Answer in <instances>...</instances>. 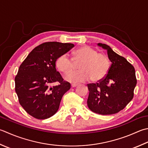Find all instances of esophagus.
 Listing matches in <instances>:
<instances>
[{
    "mask_svg": "<svg viewBox=\"0 0 148 148\" xmlns=\"http://www.w3.org/2000/svg\"><path fill=\"white\" fill-rule=\"evenodd\" d=\"M77 86V84H76V83H72L71 85V87L72 88H74V87H76V86Z\"/></svg>",
    "mask_w": 148,
    "mask_h": 148,
    "instance_id": "esophagus-1",
    "label": "esophagus"
}]
</instances>
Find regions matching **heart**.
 Returning <instances> with one entry per match:
<instances>
[{
	"label": "heart",
	"mask_w": 148,
	"mask_h": 148,
	"mask_svg": "<svg viewBox=\"0 0 148 148\" xmlns=\"http://www.w3.org/2000/svg\"><path fill=\"white\" fill-rule=\"evenodd\" d=\"M81 70L74 71L66 76L65 79L72 83H80L88 80L97 82L104 79L110 69L111 61L108 55L99 53L88 45H85L74 52L73 58L67 53L62 54L56 61V66L64 74L73 70L76 63Z\"/></svg>",
	"instance_id": "obj_1"
}]
</instances>
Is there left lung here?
I'll return each mask as SVG.
<instances>
[{"mask_svg":"<svg viewBox=\"0 0 148 148\" xmlns=\"http://www.w3.org/2000/svg\"><path fill=\"white\" fill-rule=\"evenodd\" d=\"M97 45L107 51L112 65L104 79L87 85V105L96 114H115L125 108L134 97L137 85L135 71L131 63L115 53L110 46L101 43Z\"/></svg>","mask_w":148,"mask_h":148,"instance_id":"8db88e82","label":"left lung"}]
</instances>
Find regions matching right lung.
Here are the masks:
<instances>
[{
	"instance_id": "add662e5",
	"label": "right lung",
	"mask_w": 148,
	"mask_h": 148,
	"mask_svg": "<svg viewBox=\"0 0 148 148\" xmlns=\"http://www.w3.org/2000/svg\"><path fill=\"white\" fill-rule=\"evenodd\" d=\"M73 43L45 42L28 54L14 78L18 101L27 114L45 119L57 112L63 95L71 88L56 71V61L74 47ZM58 82L52 86L53 82Z\"/></svg>"
}]
</instances>
